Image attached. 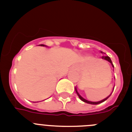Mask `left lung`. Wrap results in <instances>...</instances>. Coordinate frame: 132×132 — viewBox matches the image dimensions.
<instances>
[{
  "label": "left lung",
  "instance_id": "8db88e82",
  "mask_svg": "<svg viewBox=\"0 0 132 132\" xmlns=\"http://www.w3.org/2000/svg\"><path fill=\"white\" fill-rule=\"evenodd\" d=\"M101 53H102V54H105V53H104V52H101ZM102 60L107 61H108V62H109V63H110V64H111V65H112V67H113V68H114V65H113V63H112V61H111V59H110V58L109 57H108V56H105V55L102 56ZM113 90H114V89H113ZM75 91H76L77 94V95H78V96H79V98H80V100H81V101H83L84 102H86V103H87V104H98L102 103V102H104V101H106L107 99H108V98H109L110 96V95H111V94H112V93H111V94H110L109 96H107V97L106 98L103 99V100H102V101H98V102H92V101H87V100H86V99L84 98L83 97H82V96H80V94H79V93H78L77 89L76 87H75Z\"/></svg>",
  "mask_w": 132,
  "mask_h": 132
}]
</instances>
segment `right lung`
Listing matches in <instances>:
<instances>
[{
  "instance_id": "right-lung-1",
  "label": "right lung",
  "mask_w": 132,
  "mask_h": 132,
  "mask_svg": "<svg viewBox=\"0 0 132 132\" xmlns=\"http://www.w3.org/2000/svg\"><path fill=\"white\" fill-rule=\"evenodd\" d=\"M40 45V46H43V47H44V46H45V47H47V45H44V44H40V45Z\"/></svg>"
}]
</instances>
